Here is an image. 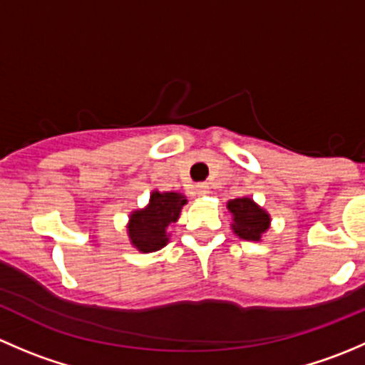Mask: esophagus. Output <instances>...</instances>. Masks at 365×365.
I'll return each instance as SVG.
<instances>
[{
	"mask_svg": "<svg viewBox=\"0 0 365 365\" xmlns=\"http://www.w3.org/2000/svg\"><path fill=\"white\" fill-rule=\"evenodd\" d=\"M196 192L200 194V196H206V194L210 192L208 183H197V185H196Z\"/></svg>",
	"mask_w": 365,
	"mask_h": 365,
	"instance_id": "34e87169",
	"label": "esophagus"
}]
</instances>
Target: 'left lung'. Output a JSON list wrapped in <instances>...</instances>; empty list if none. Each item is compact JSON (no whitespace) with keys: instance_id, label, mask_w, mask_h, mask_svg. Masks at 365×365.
I'll return each instance as SVG.
<instances>
[{"instance_id":"8db88e82","label":"left lung","mask_w":365,"mask_h":365,"mask_svg":"<svg viewBox=\"0 0 365 365\" xmlns=\"http://www.w3.org/2000/svg\"><path fill=\"white\" fill-rule=\"evenodd\" d=\"M227 210L233 215L231 227L242 240L259 242L264 231L270 227L268 212L254 203L251 197H237V200L227 201Z\"/></svg>"}]
</instances>
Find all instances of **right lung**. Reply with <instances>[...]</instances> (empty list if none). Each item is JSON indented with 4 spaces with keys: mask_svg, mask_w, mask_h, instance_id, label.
<instances>
[{
    "mask_svg": "<svg viewBox=\"0 0 365 365\" xmlns=\"http://www.w3.org/2000/svg\"><path fill=\"white\" fill-rule=\"evenodd\" d=\"M183 205H187L183 194L153 190L148 206L130 213L127 226L130 244L141 252L160 251L169 242V224L178 220Z\"/></svg>",
    "mask_w": 365,
    "mask_h": 365,
    "instance_id": "add662e5",
    "label": "right lung"
}]
</instances>
